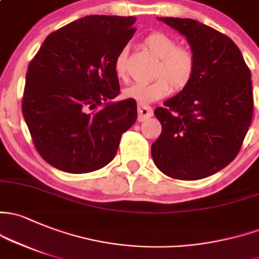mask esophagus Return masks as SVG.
Returning <instances> with one entry per match:
<instances>
[{
	"mask_svg": "<svg viewBox=\"0 0 259 259\" xmlns=\"http://www.w3.org/2000/svg\"><path fill=\"white\" fill-rule=\"evenodd\" d=\"M138 113H139L138 120L143 121V120H145V119L151 118V116H152V109L149 108V107H144V105H139Z\"/></svg>",
	"mask_w": 259,
	"mask_h": 259,
	"instance_id": "obj_1",
	"label": "esophagus"
}]
</instances>
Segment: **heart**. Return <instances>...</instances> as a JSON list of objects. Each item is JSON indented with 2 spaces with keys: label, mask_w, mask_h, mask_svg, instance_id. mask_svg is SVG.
Masks as SVG:
<instances>
[{
  "label": "heart",
  "mask_w": 259,
  "mask_h": 259,
  "mask_svg": "<svg viewBox=\"0 0 259 259\" xmlns=\"http://www.w3.org/2000/svg\"><path fill=\"white\" fill-rule=\"evenodd\" d=\"M144 46L157 57L159 64L154 72L155 79L150 83H135L124 89L126 99H133L140 105H148L162 99L171 92L186 88L192 80L196 69L194 53L164 32H152L144 39ZM114 72L119 79L127 75V48L118 53L114 61Z\"/></svg>",
  "instance_id": "heart-1"
}]
</instances>
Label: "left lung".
I'll return each instance as SVG.
<instances>
[{
	"instance_id": "left-lung-1",
	"label": "left lung",
	"mask_w": 259,
	"mask_h": 259,
	"mask_svg": "<svg viewBox=\"0 0 259 259\" xmlns=\"http://www.w3.org/2000/svg\"><path fill=\"white\" fill-rule=\"evenodd\" d=\"M186 37L196 59L192 80L155 109L161 134L151 156L178 180L213 175L237 156L253 116L251 72L230 37L190 18L160 17Z\"/></svg>"
}]
</instances>
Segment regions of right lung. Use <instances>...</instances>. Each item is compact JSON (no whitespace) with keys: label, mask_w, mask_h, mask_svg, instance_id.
Returning <instances> with one entry per match:
<instances>
[{"label":"right lung","mask_w":259,"mask_h":259,"mask_svg":"<svg viewBox=\"0 0 259 259\" xmlns=\"http://www.w3.org/2000/svg\"><path fill=\"white\" fill-rule=\"evenodd\" d=\"M135 21L79 18L52 32L29 63L22 113L37 151L53 167L70 174L104 167L137 121L135 100L110 102L120 93L114 61Z\"/></svg>","instance_id":"obj_1"}]
</instances>
